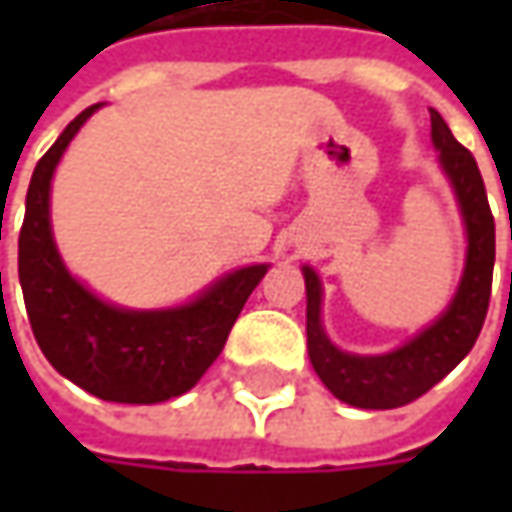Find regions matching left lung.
<instances>
[{
    "label": "left lung",
    "instance_id": "8db88e82",
    "mask_svg": "<svg viewBox=\"0 0 512 512\" xmlns=\"http://www.w3.org/2000/svg\"><path fill=\"white\" fill-rule=\"evenodd\" d=\"M433 145L439 148L442 168L456 187L467 225V267L462 285L442 319L419 333L413 342L387 356H350L327 342L319 322L322 287L319 276L305 267L307 285V353L325 387L342 402L364 410H393L416 402L439 384L470 353L482 333L493 290L496 262V222L490 213L487 190L473 153L456 142L439 110L430 108ZM512 239V233H510Z\"/></svg>",
    "mask_w": 512,
    "mask_h": 512
}]
</instances>
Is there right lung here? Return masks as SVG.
<instances>
[{"mask_svg":"<svg viewBox=\"0 0 512 512\" xmlns=\"http://www.w3.org/2000/svg\"><path fill=\"white\" fill-rule=\"evenodd\" d=\"M99 105L82 110L30 176L19 230V282L36 344L65 379L105 402L156 404L187 393L222 353L265 265L242 267L176 310H119L70 276L50 236V176Z\"/></svg>","mask_w":512,"mask_h":512,"instance_id":"add662e5","label":"right lung"}]
</instances>
